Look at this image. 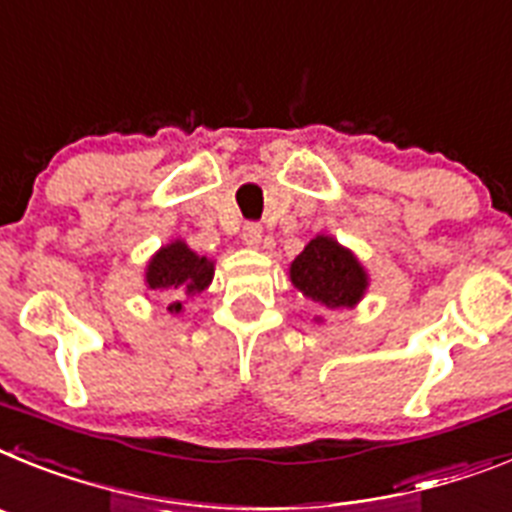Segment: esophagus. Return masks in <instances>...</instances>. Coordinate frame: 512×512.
Masks as SVG:
<instances>
[{
    "label": "esophagus",
    "instance_id": "34e87169",
    "mask_svg": "<svg viewBox=\"0 0 512 512\" xmlns=\"http://www.w3.org/2000/svg\"><path fill=\"white\" fill-rule=\"evenodd\" d=\"M242 239H244V244L257 247V244L262 242V226L260 224H244Z\"/></svg>",
    "mask_w": 512,
    "mask_h": 512
}]
</instances>
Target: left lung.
Here are the masks:
<instances>
[{"instance_id":"obj_1","label":"left lung","mask_w":512,"mask_h":512,"mask_svg":"<svg viewBox=\"0 0 512 512\" xmlns=\"http://www.w3.org/2000/svg\"><path fill=\"white\" fill-rule=\"evenodd\" d=\"M291 281L311 301L337 309L361 301L368 281L361 262L330 237L311 239L291 262Z\"/></svg>"}]
</instances>
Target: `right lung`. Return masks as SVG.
<instances>
[{
  "label": "right lung",
  "instance_id": "obj_1",
  "mask_svg": "<svg viewBox=\"0 0 512 512\" xmlns=\"http://www.w3.org/2000/svg\"><path fill=\"white\" fill-rule=\"evenodd\" d=\"M213 262L198 257L185 242H172L154 255L146 270V283L151 291H164L172 296L170 311H180L182 296H195L211 283Z\"/></svg>",
  "mask_w": 512,
  "mask_h": 512
}]
</instances>
